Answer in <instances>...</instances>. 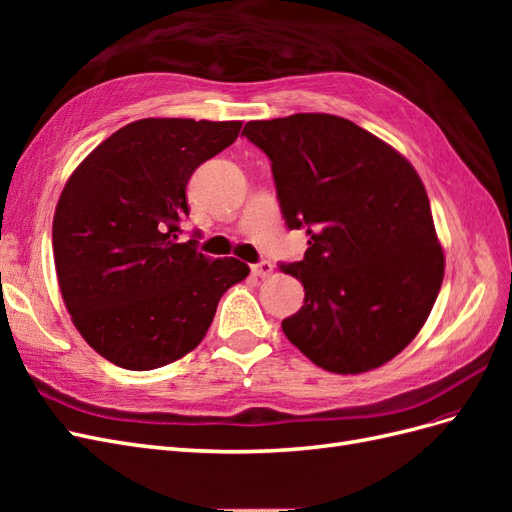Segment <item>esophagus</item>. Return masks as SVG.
I'll list each match as a JSON object with an SVG mask.
<instances>
[{
    "label": "esophagus",
    "mask_w": 512,
    "mask_h": 512,
    "mask_svg": "<svg viewBox=\"0 0 512 512\" xmlns=\"http://www.w3.org/2000/svg\"><path fill=\"white\" fill-rule=\"evenodd\" d=\"M252 273L258 277H269L273 273V265L269 260H260L258 265H252Z\"/></svg>",
    "instance_id": "1"
}]
</instances>
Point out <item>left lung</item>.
Returning a JSON list of instances; mask_svg holds the SVG:
<instances>
[{"instance_id": "8db88e82", "label": "left lung", "mask_w": 512, "mask_h": 512, "mask_svg": "<svg viewBox=\"0 0 512 512\" xmlns=\"http://www.w3.org/2000/svg\"><path fill=\"white\" fill-rule=\"evenodd\" d=\"M271 160L290 230L307 232L303 260L282 265L305 290L282 320L290 342L333 374L391 361L425 324L444 252L414 166L378 136L327 113L245 123Z\"/></svg>"}]
</instances>
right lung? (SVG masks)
<instances>
[{"label": "right lung", "mask_w": 512, "mask_h": 512, "mask_svg": "<svg viewBox=\"0 0 512 512\" xmlns=\"http://www.w3.org/2000/svg\"><path fill=\"white\" fill-rule=\"evenodd\" d=\"M241 121L138 119L70 175L53 218L61 297L85 342L123 369L173 363L207 335L222 294L250 275L179 241L194 170L239 136Z\"/></svg>", "instance_id": "right-lung-1"}]
</instances>
